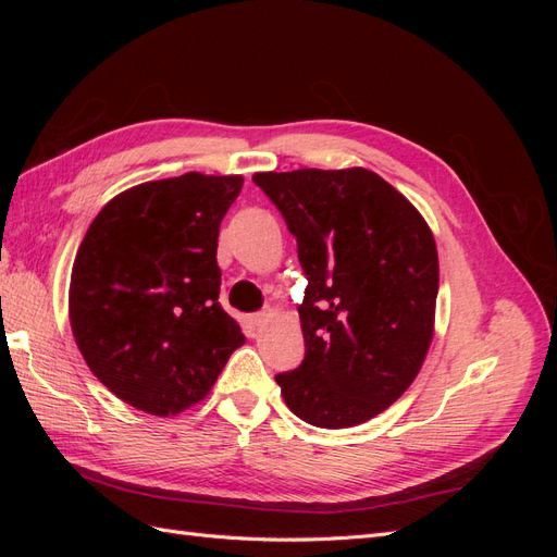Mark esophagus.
I'll list each match as a JSON object with an SVG mask.
<instances>
[{
	"mask_svg": "<svg viewBox=\"0 0 557 557\" xmlns=\"http://www.w3.org/2000/svg\"><path fill=\"white\" fill-rule=\"evenodd\" d=\"M269 318H272V311H258V313H252V315H250V323L260 327V325L269 323Z\"/></svg>",
	"mask_w": 557,
	"mask_h": 557,
	"instance_id": "obj_1",
	"label": "esophagus"
}]
</instances>
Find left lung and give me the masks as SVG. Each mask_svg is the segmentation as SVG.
Here are the masks:
<instances>
[{
    "mask_svg": "<svg viewBox=\"0 0 557 557\" xmlns=\"http://www.w3.org/2000/svg\"><path fill=\"white\" fill-rule=\"evenodd\" d=\"M297 239L305 360L276 374L288 409L342 430L413 383L434 332L440 258L423 215L379 174L295 170L252 176Z\"/></svg>",
    "mask_w": 557,
    "mask_h": 557,
    "instance_id": "1",
    "label": "left lung"
}]
</instances>
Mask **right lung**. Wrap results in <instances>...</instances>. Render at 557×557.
Segmentation results:
<instances>
[{
  "label": "right lung",
  "mask_w": 557,
  "mask_h": 557,
  "mask_svg": "<svg viewBox=\"0 0 557 557\" xmlns=\"http://www.w3.org/2000/svg\"><path fill=\"white\" fill-rule=\"evenodd\" d=\"M242 176L199 172L113 197L83 237L70 285L81 356L109 391L153 416L205 399L246 336L218 301V232Z\"/></svg>",
  "instance_id": "obj_1"
}]
</instances>
